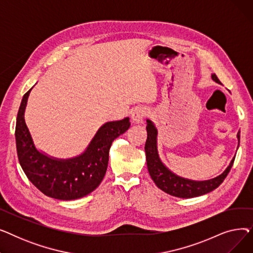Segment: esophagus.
Returning <instances> with one entry per match:
<instances>
[{"mask_svg": "<svg viewBox=\"0 0 253 253\" xmlns=\"http://www.w3.org/2000/svg\"><path fill=\"white\" fill-rule=\"evenodd\" d=\"M147 113H148L147 110L143 108H136L133 112H132V115H131L132 122L136 123V124L141 123L143 118L145 117V115H147Z\"/></svg>", "mask_w": 253, "mask_h": 253, "instance_id": "esophagus-1", "label": "esophagus"}]
</instances>
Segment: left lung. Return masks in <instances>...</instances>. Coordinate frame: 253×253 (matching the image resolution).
Returning a JSON list of instances; mask_svg holds the SVG:
<instances>
[{
	"label": "left lung",
	"mask_w": 253,
	"mask_h": 253,
	"mask_svg": "<svg viewBox=\"0 0 253 253\" xmlns=\"http://www.w3.org/2000/svg\"><path fill=\"white\" fill-rule=\"evenodd\" d=\"M211 78L214 82L220 84V81L215 74H212ZM147 132L148 138L147 141H145L144 151L145 156H147V165L149 173L157 187L171 196L178 198H194L215 190L223 181V179L227 177L234 164L236 156L232 159V161L227 167V169H225L220 175L208 180L197 181L178 176L174 174L171 170H169L163 164L160 157H159L157 144L158 130L154 123L149 119H147ZM237 138L239 147V143H240V131L237 133Z\"/></svg>",
	"instance_id": "8db88e82"
}]
</instances>
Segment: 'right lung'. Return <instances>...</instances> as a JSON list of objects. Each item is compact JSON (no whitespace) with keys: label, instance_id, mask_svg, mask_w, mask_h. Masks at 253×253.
I'll list each match as a JSON object with an SVG mask.
<instances>
[{"label":"right lung","instance_id":"right-lung-1","mask_svg":"<svg viewBox=\"0 0 253 253\" xmlns=\"http://www.w3.org/2000/svg\"><path fill=\"white\" fill-rule=\"evenodd\" d=\"M32 89L23 95L16 119L15 139L20 166L30 181L48 197L64 201L85 197L102 181L112 142L128 130L129 118L103 124L81 155L71 159L53 158L36 148L25 124L24 112Z\"/></svg>","mask_w":253,"mask_h":253}]
</instances>
